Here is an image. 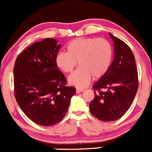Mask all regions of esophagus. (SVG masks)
I'll list each match as a JSON object with an SVG mask.
<instances>
[{
	"mask_svg": "<svg viewBox=\"0 0 152 152\" xmlns=\"http://www.w3.org/2000/svg\"><path fill=\"white\" fill-rule=\"evenodd\" d=\"M83 91H84V89H83V88H77L76 93H77V94H79V93H82Z\"/></svg>",
	"mask_w": 152,
	"mask_h": 152,
	"instance_id": "esophagus-1",
	"label": "esophagus"
}]
</instances>
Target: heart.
Listing matches in <instances>:
<instances>
[{
	"label": "heart",
	"instance_id": "b5f03b06",
	"mask_svg": "<svg viewBox=\"0 0 152 152\" xmlns=\"http://www.w3.org/2000/svg\"><path fill=\"white\" fill-rule=\"evenodd\" d=\"M67 52H59L56 56L58 67L64 72H71L79 64L80 67L68 78L72 86L78 88L87 86L93 75L99 78L108 71L113 49L110 43L104 38L79 37L70 41Z\"/></svg>",
	"mask_w": 152,
	"mask_h": 152
}]
</instances>
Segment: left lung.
I'll return each mask as SVG.
<instances>
[{
    "label": "left lung",
    "mask_w": 152,
    "mask_h": 152,
    "mask_svg": "<svg viewBox=\"0 0 152 152\" xmlns=\"http://www.w3.org/2000/svg\"><path fill=\"white\" fill-rule=\"evenodd\" d=\"M114 43V60L108 71L96 83L95 97L89 105L94 117L104 122L118 120L133 103L138 91V71L135 57L125 42L109 33ZM101 89H106L105 92Z\"/></svg>",
    "instance_id": "left-lung-1"
}]
</instances>
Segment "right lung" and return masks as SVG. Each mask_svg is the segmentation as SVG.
Masks as SVG:
<instances>
[{
    "label": "right lung",
    "mask_w": 152,
    "mask_h": 152,
    "mask_svg": "<svg viewBox=\"0 0 152 152\" xmlns=\"http://www.w3.org/2000/svg\"><path fill=\"white\" fill-rule=\"evenodd\" d=\"M61 47L56 39H43L26 48L14 64L16 100L26 116L42 126L61 121L76 94L57 69L56 56Z\"/></svg>",
    "instance_id": "obj_1"
}]
</instances>
